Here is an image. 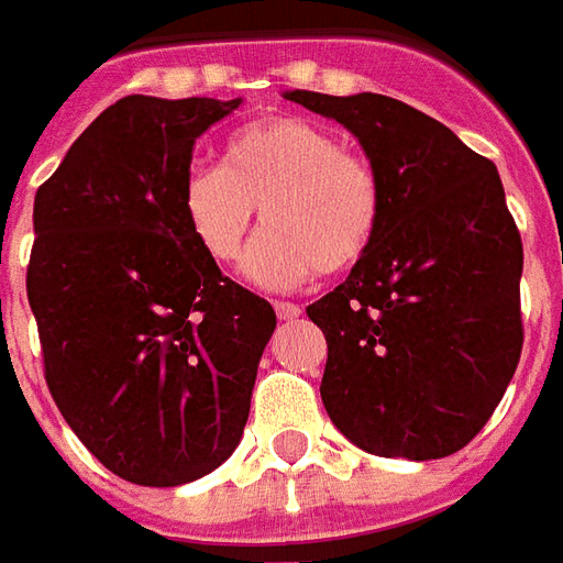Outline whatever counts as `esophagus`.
<instances>
[{
  "label": "esophagus",
  "instance_id": "obj_1",
  "mask_svg": "<svg viewBox=\"0 0 563 563\" xmlns=\"http://www.w3.org/2000/svg\"><path fill=\"white\" fill-rule=\"evenodd\" d=\"M274 310H277V317L283 319V322H289V319H298L305 310L298 305H292V301H274Z\"/></svg>",
  "mask_w": 563,
  "mask_h": 563
}]
</instances>
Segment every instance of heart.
Listing matches in <instances>:
<instances>
[{"instance_id":"heart-1","label":"heart","mask_w":563,"mask_h":563,"mask_svg":"<svg viewBox=\"0 0 563 563\" xmlns=\"http://www.w3.org/2000/svg\"><path fill=\"white\" fill-rule=\"evenodd\" d=\"M189 238L213 265H234L256 222L246 277L265 289H292L319 271L341 274L362 262L383 217V189L371 162L338 135L301 117H265L234 129L222 168H192L180 186Z\"/></svg>"}]
</instances>
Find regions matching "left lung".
Returning <instances> with one entry per match:
<instances>
[{
	"mask_svg": "<svg viewBox=\"0 0 563 563\" xmlns=\"http://www.w3.org/2000/svg\"><path fill=\"white\" fill-rule=\"evenodd\" d=\"M338 120L383 189L374 244L307 307L334 428L383 459H446L483 431L521 355V238L495 162L410 104L286 90Z\"/></svg>",
	"mask_w": 563,
	"mask_h": 563,
	"instance_id": "8db88e82",
	"label": "left lung"
}]
</instances>
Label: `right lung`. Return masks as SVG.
<instances>
[{"mask_svg":"<svg viewBox=\"0 0 563 563\" xmlns=\"http://www.w3.org/2000/svg\"><path fill=\"white\" fill-rule=\"evenodd\" d=\"M241 99L126 96L35 192L26 295L68 428L126 483L172 488L241 443L274 307L205 258L180 210L192 147Z\"/></svg>","mask_w":563,"mask_h":563,"instance_id":"1","label":"right lung"}]
</instances>
